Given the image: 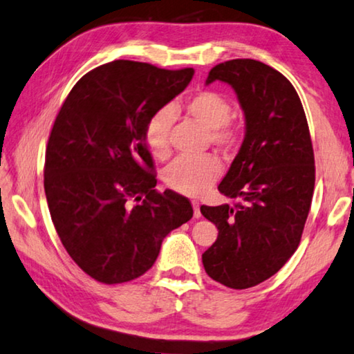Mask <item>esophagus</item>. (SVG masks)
<instances>
[{
  "instance_id": "34e87169",
  "label": "esophagus",
  "mask_w": 354,
  "mask_h": 354,
  "mask_svg": "<svg viewBox=\"0 0 354 354\" xmlns=\"http://www.w3.org/2000/svg\"><path fill=\"white\" fill-rule=\"evenodd\" d=\"M192 206H194V217H201V212H200V203L198 201H192Z\"/></svg>"
}]
</instances>
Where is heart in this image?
Listing matches in <instances>:
<instances>
[{
	"instance_id": "1",
	"label": "heart",
	"mask_w": 354,
	"mask_h": 354,
	"mask_svg": "<svg viewBox=\"0 0 354 354\" xmlns=\"http://www.w3.org/2000/svg\"><path fill=\"white\" fill-rule=\"evenodd\" d=\"M232 104L223 94L203 89L184 102V111L209 131V140L223 149L233 148L238 142V131L230 124ZM173 113L168 106L157 110L145 127V143L149 153L164 159L170 153L168 132ZM222 167L214 156L178 157L165 170L167 186L179 194L197 197L221 176Z\"/></svg>"
}]
</instances>
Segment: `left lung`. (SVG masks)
<instances>
[{
    "label": "left lung",
    "mask_w": 354,
    "mask_h": 354,
    "mask_svg": "<svg viewBox=\"0 0 354 354\" xmlns=\"http://www.w3.org/2000/svg\"><path fill=\"white\" fill-rule=\"evenodd\" d=\"M223 82L236 93L245 133L218 192L241 198L201 206L218 230L205 271L228 288L255 287L274 276L298 249L315 187V159L304 109L279 71L255 59L212 67L206 85Z\"/></svg>",
    "instance_id": "obj_1"
}]
</instances>
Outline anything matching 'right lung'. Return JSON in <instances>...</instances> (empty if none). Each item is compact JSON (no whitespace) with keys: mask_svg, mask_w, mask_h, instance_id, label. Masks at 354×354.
I'll list each match as a JSON object with an SVG mask.
<instances>
[{"mask_svg":"<svg viewBox=\"0 0 354 354\" xmlns=\"http://www.w3.org/2000/svg\"><path fill=\"white\" fill-rule=\"evenodd\" d=\"M194 69L116 59L72 88L50 133L44 189L56 233L88 276L122 283L154 265L162 241L194 216L173 190L154 189L145 127L183 93Z\"/></svg>","mask_w":354,"mask_h":354,"instance_id":"obj_1","label":"right lung"}]
</instances>
